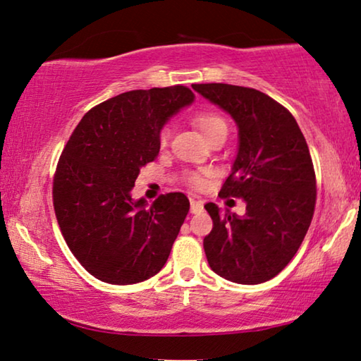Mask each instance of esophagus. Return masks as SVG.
<instances>
[{
  "label": "esophagus",
  "mask_w": 361,
  "mask_h": 361,
  "mask_svg": "<svg viewBox=\"0 0 361 361\" xmlns=\"http://www.w3.org/2000/svg\"><path fill=\"white\" fill-rule=\"evenodd\" d=\"M204 211V202L197 199H191V214H199Z\"/></svg>",
  "instance_id": "esophagus-1"
}]
</instances>
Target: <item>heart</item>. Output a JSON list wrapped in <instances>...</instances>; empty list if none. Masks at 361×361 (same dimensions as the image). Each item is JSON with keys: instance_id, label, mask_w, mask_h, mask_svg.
<instances>
[{"instance_id": "b5f03b06", "label": "heart", "mask_w": 361, "mask_h": 361, "mask_svg": "<svg viewBox=\"0 0 361 361\" xmlns=\"http://www.w3.org/2000/svg\"><path fill=\"white\" fill-rule=\"evenodd\" d=\"M192 123H195V126L199 129V131H201V134L206 139L219 131H227V123H225L224 118L215 111H197L196 115L192 116ZM169 134H170L169 129H164L162 136H160V141H162V144L166 142ZM190 183L196 188H202L206 180H204V176H201V175H191Z\"/></svg>"}]
</instances>
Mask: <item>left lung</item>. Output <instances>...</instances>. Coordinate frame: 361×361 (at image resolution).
I'll use <instances>...</instances> for the list:
<instances>
[{
	"label": "left lung",
	"mask_w": 361,
	"mask_h": 361,
	"mask_svg": "<svg viewBox=\"0 0 361 361\" xmlns=\"http://www.w3.org/2000/svg\"><path fill=\"white\" fill-rule=\"evenodd\" d=\"M192 89L233 118L238 149L220 191L241 197L236 215L206 204L212 232L204 238L209 266L230 282L256 285L276 277L298 251L316 202L308 144L285 106L256 89L195 84Z\"/></svg>",
	"instance_id": "left-lung-1"
}]
</instances>
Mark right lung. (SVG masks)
Here are the masks:
<instances>
[{
    "label": "right lung",
    "instance_id": "add662e5",
    "mask_svg": "<svg viewBox=\"0 0 361 361\" xmlns=\"http://www.w3.org/2000/svg\"><path fill=\"white\" fill-rule=\"evenodd\" d=\"M192 102L185 85L129 90L89 110L69 137L53 206L69 250L99 281H147L169 259L190 201L169 192L149 206L131 191L139 170L157 159L164 126Z\"/></svg>",
    "mask_w": 361,
    "mask_h": 361
}]
</instances>
